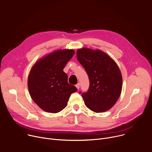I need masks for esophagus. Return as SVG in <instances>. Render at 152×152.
I'll return each instance as SVG.
<instances>
[{
	"instance_id": "34e87169",
	"label": "esophagus",
	"mask_w": 152,
	"mask_h": 152,
	"mask_svg": "<svg viewBox=\"0 0 152 152\" xmlns=\"http://www.w3.org/2000/svg\"><path fill=\"white\" fill-rule=\"evenodd\" d=\"M76 87L79 90V87H80V84L79 83H77L76 85Z\"/></svg>"
}]
</instances>
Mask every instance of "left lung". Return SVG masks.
Returning <instances> with one entry per match:
<instances>
[{"label": "left lung", "mask_w": 152, "mask_h": 152, "mask_svg": "<svg viewBox=\"0 0 152 152\" xmlns=\"http://www.w3.org/2000/svg\"><path fill=\"white\" fill-rule=\"evenodd\" d=\"M76 56L90 80L87 92L82 93L86 105L96 113L107 111L116 104L122 91V77L118 66L99 50L78 49Z\"/></svg>", "instance_id": "left-lung-1"}]
</instances>
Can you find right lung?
I'll use <instances>...</instances> for the list:
<instances>
[{"label": "right lung", "mask_w": 152, "mask_h": 152, "mask_svg": "<svg viewBox=\"0 0 152 152\" xmlns=\"http://www.w3.org/2000/svg\"><path fill=\"white\" fill-rule=\"evenodd\" d=\"M75 54L73 50H59L41 58L31 69L28 87L33 101L45 112L56 113L67 105L77 89L68 82L64 66Z\"/></svg>", "instance_id": "add662e5"}]
</instances>
